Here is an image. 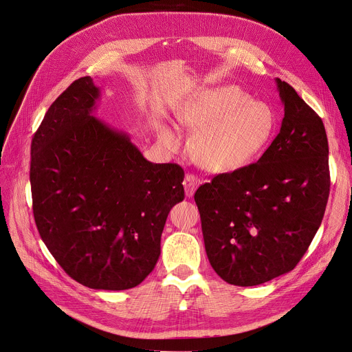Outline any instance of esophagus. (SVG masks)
I'll return each mask as SVG.
<instances>
[{"label":"esophagus","instance_id":"obj_1","mask_svg":"<svg viewBox=\"0 0 352 352\" xmlns=\"http://www.w3.org/2000/svg\"><path fill=\"white\" fill-rule=\"evenodd\" d=\"M184 186H185V195L189 198L194 197L197 188L199 186V179L192 174H186L184 178Z\"/></svg>","mask_w":352,"mask_h":352}]
</instances>
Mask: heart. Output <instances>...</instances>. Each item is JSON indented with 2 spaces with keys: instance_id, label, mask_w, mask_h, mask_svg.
<instances>
[{
  "instance_id": "b5f03b06",
  "label": "heart",
  "mask_w": 352,
  "mask_h": 352,
  "mask_svg": "<svg viewBox=\"0 0 352 352\" xmlns=\"http://www.w3.org/2000/svg\"><path fill=\"white\" fill-rule=\"evenodd\" d=\"M175 116L181 126L199 131L194 142L195 158L216 174L234 173L254 163L271 144L278 126L270 105L252 101L232 85L198 92ZM162 138L170 146L178 143L171 127H163Z\"/></svg>"
}]
</instances>
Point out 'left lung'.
Segmentation results:
<instances>
[{"mask_svg":"<svg viewBox=\"0 0 352 352\" xmlns=\"http://www.w3.org/2000/svg\"><path fill=\"white\" fill-rule=\"evenodd\" d=\"M280 131L257 163L195 192L205 250L228 283L254 286L292 271L322 225L329 192L323 120L285 81Z\"/></svg>","mask_w":352,"mask_h":352,"instance_id":"1","label":"left lung"}]
</instances>
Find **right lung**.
Here are the masks:
<instances>
[{"instance_id":"add662e5","label":"right lung","mask_w":352,"mask_h":352,"mask_svg":"<svg viewBox=\"0 0 352 352\" xmlns=\"http://www.w3.org/2000/svg\"><path fill=\"white\" fill-rule=\"evenodd\" d=\"M101 89L76 80L47 109L30 146L39 234L58 265L91 289L124 291L154 270L184 170L154 164L127 132L94 116Z\"/></svg>"}]
</instances>
